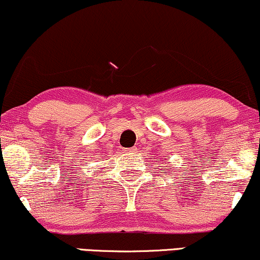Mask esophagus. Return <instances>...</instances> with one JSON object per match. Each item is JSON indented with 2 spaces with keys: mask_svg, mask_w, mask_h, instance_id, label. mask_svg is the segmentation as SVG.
<instances>
[{
  "mask_svg": "<svg viewBox=\"0 0 260 260\" xmlns=\"http://www.w3.org/2000/svg\"><path fill=\"white\" fill-rule=\"evenodd\" d=\"M136 150H137L136 147H131V149H122L123 152H128V153H129V152H134V151H136Z\"/></svg>",
  "mask_w": 260,
  "mask_h": 260,
  "instance_id": "esophagus-1",
  "label": "esophagus"
}]
</instances>
